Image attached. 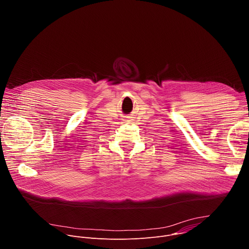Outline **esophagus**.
Segmentation results:
<instances>
[{
    "label": "esophagus",
    "mask_w": 249,
    "mask_h": 249,
    "mask_svg": "<svg viewBox=\"0 0 249 249\" xmlns=\"http://www.w3.org/2000/svg\"><path fill=\"white\" fill-rule=\"evenodd\" d=\"M130 118H131L130 116H127V118H126V119H124V121H125V122H130V121H131V120H130Z\"/></svg>",
    "instance_id": "esophagus-1"
}]
</instances>
